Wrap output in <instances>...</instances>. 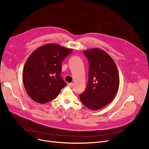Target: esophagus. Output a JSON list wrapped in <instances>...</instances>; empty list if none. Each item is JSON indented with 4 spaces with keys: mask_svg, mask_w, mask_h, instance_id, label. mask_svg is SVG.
I'll return each mask as SVG.
<instances>
[{
    "mask_svg": "<svg viewBox=\"0 0 149 149\" xmlns=\"http://www.w3.org/2000/svg\"><path fill=\"white\" fill-rule=\"evenodd\" d=\"M68 86L70 87V88H72L74 86V83H68Z\"/></svg>",
    "mask_w": 149,
    "mask_h": 149,
    "instance_id": "1",
    "label": "esophagus"
}]
</instances>
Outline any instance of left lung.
I'll list each match as a JSON object with an SVG mask.
<instances>
[{
    "label": "left lung",
    "mask_w": 149,
    "mask_h": 149,
    "mask_svg": "<svg viewBox=\"0 0 149 149\" xmlns=\"http://www.w3.org/2000/svg\"><path fill=\"white\" fill-rule=\"evenodd\" d=\"M83 53L89 61V79L80 99L86 107L97 111L116 96L120 84L118 70L112 57L102 49L92 48Z\"/></svg>",
    "instance_id": "obj_1"
}]
</instances>
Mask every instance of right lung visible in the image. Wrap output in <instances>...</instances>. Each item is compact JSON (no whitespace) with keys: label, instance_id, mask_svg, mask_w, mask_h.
Wrapping results in <instances>:
<instances>
[{"label":"right lung","instance_id":"add662e5","mask_svg":"<svg viewBox=\"0 0 149 149\" xmlns=\"http://www.w3.org/2000/svg\"><path fill=\"white\" fill-rule=\"evenodd\" d=\"M72 52L57 44L48 43L29 56L23 68V81L28 94L36 102H49L66 86L60 76L61 64Z\"/></svg>","mask_w":149,"mask_h":149}]
</instances>
